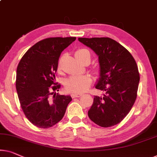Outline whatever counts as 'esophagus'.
Returning <instances> with one entry per match:
<instances>
[{"mask_svg": "<svg viewBox=\"0 0 157 157\" xmlns=\"http://www.w3.org/2000/svg\"><path fill=\"white\" fill-rule=\"evenodd\" d=\"M82 96V94H78V93H72L71 97L72 98H75V97H80Z\"/></svg>", "mask_w": 157, "mask_h": 157, "instance_id": "34e87169", "label": "esophagus"}]
</instances>
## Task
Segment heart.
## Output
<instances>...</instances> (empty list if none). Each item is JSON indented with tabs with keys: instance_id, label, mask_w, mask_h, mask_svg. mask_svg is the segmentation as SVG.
I'll return each instance as SVG.
<instances>
[{
	"instance_id": "obj_1",
	"label": "heart",
	"mask_w": 157,
	"mask_h": 157,
	"mask_svg": "<svg viewBox=\"0 0 157 157\" xmlns=\"http://www.w3.org/2000/svg\"><path fill=\"white\" fill-rule=\"evenodd\" d=\"M76 58L84 64H88L91 60V54L87 49L80 48L75 52ZM97 72L98 69L95 68ZM92 78L89 75H72L66 79L65 87L67 91L74 93H82L90 87Z\"/></svg>"
}]
</instances>
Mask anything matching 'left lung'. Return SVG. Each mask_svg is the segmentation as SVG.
I'll list each match as a JSON object with an SVG mask.
<instances>
[{
    "mask_svg": "<svg viewBox=\"0 0 157 157\" xmlns=\"http://www.w3.org/2000/svg\"><path fill=\"white\" fill-rule=\"evenodd\" d=\"M98 56L100 78L95 87L104 92L95 96L89 118L97 125L111 127L128 115L137 98L140 73L136 62L125 47L109 37L78 38Z\"/></svg>",
    "mask_w": 157,
    "mask_h": 157,
    "instance_id": "8db88e82",
    "label": "left lung"
}]
</instances>
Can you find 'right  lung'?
<instances>
[{
  "mask_svg": "<svg viewBox=\"0 0 157 157\" xmlns=\"http://www.w3.org/2000/svg\"><path fill=\"white\" fill-rule=\"evenodd\" d=\"M75 39H43L25 53L17 65L16 90L20 106L27 118L36 127L48 128L56 125L63 118L72 101L70 96L54 94L60 87L55 82V74L60 53Z\"/></svg>",
  "mask_w": 157,
  "mask_h": 157,
  "instance_id": "1",
  "label": "right lung"
}]
</instances>
